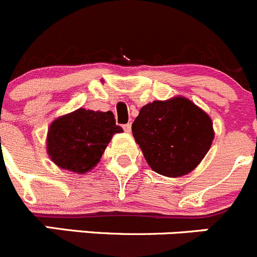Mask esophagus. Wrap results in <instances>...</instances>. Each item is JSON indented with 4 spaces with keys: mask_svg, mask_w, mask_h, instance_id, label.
I'll return each instance as SVG.
<instances>
[{
    "mask_svg": "<svg viewBox=\"0 0 257 257\" xmlns=\"http://www.w3.org/2000/svg\"><path fill=\"white\" fill-rule=\"evenodd\" d=\"M123 130L124 133H131V123L123 124Z\"/></svg>",
    "mask_w": 257,
    "mask_h": 257,
    "instance_id": "obj_1",
    "label": "esophagus"
}]
</instances>
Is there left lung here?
<instances>
[{"mask_svg": "<svg viewBox=\"0 0 257 257\" xmlns=\"http://www.w3.org/2000/svg\"><path fill=\"white\" fill-rule=\"evenodd\" d=\"M133 134L151 169L165 177L192 172L214 138L208 114L183 97L144 106Z\"/></svg>", "mask_w": 257, "mask_h": 257, "instance_id": "1", "label": "left lung"}]
</instances>
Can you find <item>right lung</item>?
Wrapping results in <instances>:
<instances>
[{"instance_id":"right-lung-1","label":"right lung","mask_w":257,"mask_h":257,"mask_svg":"<svg viewBox=\"0 0 257 257\" xmlns=\"http://www.w3.org/2000/svg\"><path fill=\"white\" fill-rule=\"evenodd\" d=\"M116 133H122V127L111 111L79 108L50 124L48 153L58 167L84 174L96 167Z\"/></svg>"}]
</instances>
